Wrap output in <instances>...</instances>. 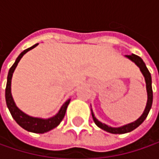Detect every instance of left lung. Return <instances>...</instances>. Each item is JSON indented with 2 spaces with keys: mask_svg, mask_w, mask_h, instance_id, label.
I'll return each mask as SVG.
<instances>
[{
  "mask_svg": "<svg viewBox=\"0 0 159 159\" xmlns=\"http://www.w3.org/2000/svg\"><path fill=\"white\" fill-rule=\"evenodd\" d=\"M125 57L129 58L130 60H132L134 64H136L138 67L140 68L142 73L143 74L144 78H145V81H146V89H147V93H148V101H147V105H146V108L144 110L143 115L136 121L130 123L128 125H123L121 127H111V126L105 125V124H102L100 121H98L97 119H95L94 114L92 112V117H93V119L95 121V125L99 126L102 130L109 132V133H111V134H125V133L133 131L134 129L138 127L147 118L148 114L150 112L151 105H152V101H153V92H152V86H151V75H150L149 70L147 69L146 65L143 61V59L140 57L136 56V55H134V54H132V55H129V56H125Z\"/></svg>",
  "mask_w": 159,
  "mask_h": 159,
  "instance_id": "left-lung-1",
  "label": "left lung"
}]
</instances>
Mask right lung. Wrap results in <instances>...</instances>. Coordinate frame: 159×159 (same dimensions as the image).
Instances as JSON below:
<instances>
[{
	"label": "right lung",
	"mask_w": 159,
	"mask_h": 159,
	"mask_svg": "<svg viewBox=\"0 0 159 159\" xmlns=\"http://www.w3.org/2000/svg\"><path fill=\"white\" fill-rule=\"evenodd\" d=\"M37 45H38V43L34 45L33 47H31V48H29L27 49L24 50L17 57L14 64L10 67V69L9 70V73H8L7 85H6V89H5V98H6V103H7V106L9 108V112L11 114L12 118L15 119L16 122L18 125H20L21 127H23L24 129H25V130H27L29 132H33V133H36V134H43V133L50 131L51 129L57 127L60 124V122L63 120L64 115H65L67 106L70 103V99L67 100V101L64 102V104L60 109V111H58L57 114L56 116L52 117V118L48 119L33 118V117H30V116L25 114L24 112H22L16 106L14 100H13L12 95H11V89H10V86H11V78H12L13 72H14V70H15L16 67V65L18 64V62L20 61L22 57L25 53L28 52L31 49H33Z\"/></svg>",
	"instance_id": "right-lung-1"
}]
</instances>
